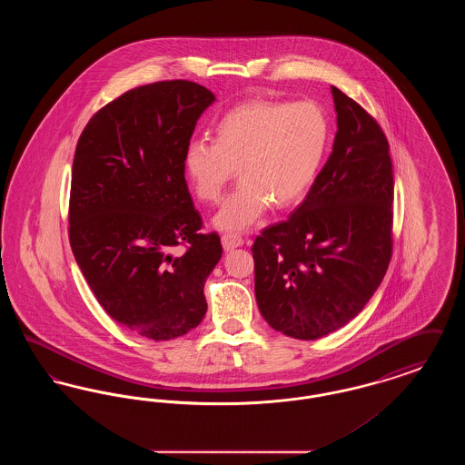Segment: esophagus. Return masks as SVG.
<instances>
[{"label": "esophagus", "mask_w": 465, "mask_h": 465, "mask_svg": "<svg viewBox=\"0 0 465 465\" xmlns=\"http://www.w3.org/2000/svg\"><path fill=\"white\" fill-rule=\"evenodd\" d=\"M223 247H224V251H232V249H235V247H241L243 243V239L239 235V233H224L222 237Z\"/></svg>", "instance_id": "34e87169"}]
</instances>
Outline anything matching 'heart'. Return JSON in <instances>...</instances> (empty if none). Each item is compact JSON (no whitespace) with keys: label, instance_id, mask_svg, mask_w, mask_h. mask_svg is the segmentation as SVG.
Listing matches in <instances>:
<instances>
[{"label":"heart","instance_id":"b5f03b06","mask_svg":"<svg viewBox=\"0 0 465 465\" xmlns=\"http://www.w3.org/2000/svg\"><path fill=\"white\" fill-rule=\"evenodd\" d=\"M330 135V118L317 103L247 101L216 122L214 143L197 139L186 146L184 173L202 202L216 203L237 169L242 183L214 223L222 230H245L270 203L288 209L305 197Z\"/></svg>","mask_w":465,"mask_h":465}]
</instances>
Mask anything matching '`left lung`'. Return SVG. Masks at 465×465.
<instances>
[{
    "instance_id": "1",
    "label": "left lung",
    "mask_w": 465,
    "mask_h": 465,
    "mask_svg": "<svg viewBox=\"0 0 465 465\" xmlns=\"http://www.w3.org/2000/svg\"><path fill=\"white\" fill-rule=\"evenodd\" d=\"M336 135L307 199L252 243L254 292L266 322L298 340L343 328L364 309L392 258L394 174L375 118L331 87Z\"/></svg>"
}]
</instances>
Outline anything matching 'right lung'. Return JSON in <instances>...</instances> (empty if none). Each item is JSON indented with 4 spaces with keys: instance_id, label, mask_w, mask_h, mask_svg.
<instances>
[{
    "instance_id": "add662e5",
    "label": "right lung",
    "mask_w": 465,
    "mask_h": 465,
    "mask_svg": "<svg viewBox=\"0 0 465 465\" xmlns=\"http://www.w3.org/2000/svg\"><path fill=\"white\" fill-rule=\"evenodd\" d=\"M214 94L188 80L135 87L97 111L78 139L69 243L101 307L162 341L207 312L203 282L223 254L184 179V150ZM177 244L185 252L173 255Z\"/></svg>"
}]
</instances>
